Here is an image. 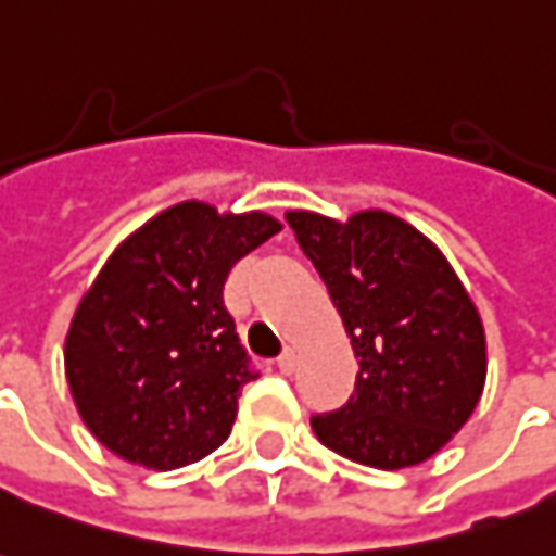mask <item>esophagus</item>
Segmentation results:
<instances>
[{
  "mask_svg": "<svg viewBox=\"0 0 556 556\" xmlns=\"http://www.w3.org/2000/svg\"><path fill=\"white\" fill-rule=\"evenodd\" d=\"M278 369L285 375H290L296 369V348H285L281 351V357H278Z\"/></svg>",
  "mask_w": 556,
  "mask_h": 556,
  "instance_id": "esophagus-1",
  "label": "esophagus"
}]
</instances>
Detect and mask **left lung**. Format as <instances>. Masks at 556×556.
Returning <instances> with one entry per match:
<instances>
[{
	"instance_id": "obj_1",
	"label": "left lung",
	"mask_w": 556,
	"mask_h": 556,
	"mask_svg": "<svg viewBox=\"0 0 556 556\" xmlns=\"http://www.w3.org/2000/svg\"><path fill=\"white\" fill-rule=\"evenodd\" d=\"M285 217L359 357L354 396L312 417L315 435L375 469L430 460L476 412L488 375L484 327L457 271L396 214Z\"/></svg>"
}]
</instances>
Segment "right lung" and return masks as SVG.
Instances as JSON below:
<instances>
[{
  "label": "right lung",
  "mask_w": 556,
  "mask_h": 556,
  "mask_svg": "<svg viewBox=\"0 0 556 556\" xmlns=\"http://www.w3.org/2000/svg\"><path fill=\"white\" fill-rule=\"evenodd\" d=\"M281 224L178 202L109 256L66 336L80 420L117 457L178 469L227 442L256 378L224 305L229 269Z\"/></svg>",
  "instance_id": "right-lung-1"
}]
</instances>
